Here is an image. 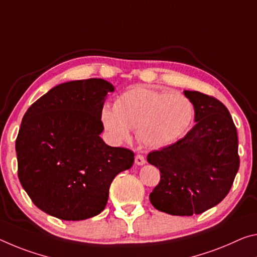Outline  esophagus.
I'll use <instances>...</instances> for the list:
<instances>
[{"label": "esophagus", "mask_w": 257, "mask_h": 257, "mask_svg": "<svg viewBox=\"0 0 257 257\" xmlns=\"http://www.w3.org/2000/svg\"><path fill=\"white\" fill-rule=\"evenodd\" d=\"M135 162H136V165H138V166H143L146 161H145V159H144L143 156H141V154H137V156L135 157Z\"/></svg>", "instance_id": "esophagus-1"}]
</instances>
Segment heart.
I'll list each match as a JSON object with an SVG mask.
<instances>
[{
    "label": "heart",
    "instance_id": "b5f03b06",
    "mask_svg": "<svg viewBox=\"0 0 257 257\" xmlns=\"http://www.w3.org/2000/svg\"><path fill=\"white\" fill-rule=\"evenodd\" d=\"M194 115L192 100L183 93L137 87L121 93L114 108L104 107L100 117L115 141H127L134 129L142 144L159 149L184 135Z\"/></svg>",
    "mask_w": 257,
    "mask_h": 257
}]
</instances>
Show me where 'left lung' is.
<instances>
[{
    "instance_id": "obj_1",
    "label": "left lung",
    "mask_w": 257,
    "mask_h": 257,
    "mask_svg": "<svg viewBox=\"0 0 257 257\" xmlns=\"http://www.w3.org/2000/svg\"><path fill=\"white\" fill-rule=\"evenodd\" d=\"M184 95L194 105L195 125L176 143L148 154L161 173L150 201L164 213L192 216L226 197L240 160L237 129L224 104L199 91Z\"/></svg>"
}]
</instances>
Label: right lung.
I'll return each mask as SVG.
<instances>
[{"label": "right lung", "instance_id": "right-lung-1", "mask_svg": "<svg viewBox=\"0 0 257 257\" xmlns=\"http://www.w3.org/2000/svg\"><path fill=\"white\" fill-rule=\"evenodd\" d=\"M113 85L88 79L56 85L27 109L16 140L20 184L34 205L64 221L103 211L117 174L134 164L133 151L99 136L101 111Z\"/></svg>", "mask_w": 257, "mask_h": 257}]
</instances>
